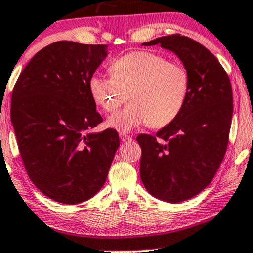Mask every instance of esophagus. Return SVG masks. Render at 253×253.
Masks as SVG:
<instances>
[{
    "instance_id": "obj_1",
    "label": "esophagus",
    "mask_w": 253,
    "mask_h": 253,
    "mask_svg": "<svg viewBox=\"0 0 253 253\" xmlns=\"http://www.w3.org/2000/svg\"><path fill=\"white\" fill-rule=\"evenodd\" d=\"M120 139L124 141V143H127V141L132 140V136L128 134H124V133H120Z\"/></svg>"
}]
</instances>
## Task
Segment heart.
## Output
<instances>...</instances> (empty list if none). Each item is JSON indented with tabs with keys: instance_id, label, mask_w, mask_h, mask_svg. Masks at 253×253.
<instances>
[{
	"instance_id": "b5f03b06",
	"label": "heart",
	"mask_w": 253,
	"mask_h": 253,
	"mask_svg": "<svg viewBox=\"0 0 253 253\" xmlns=\"http://www.w3.org/2000/svg\"><path fill=\"white\" fill-rule=\"evenodd\" d=\"M110 76L92 75L91 97L106 113H114L127 98L129 104L107 121L110 128L127 133L149 124L172 123L187 103L190 74L187 66L152 51H134L110 64Z\"/></svg>"
}]
</instances>
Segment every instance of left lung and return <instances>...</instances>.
<instances>
[{"instance_id":"8db88e82","label":"left lung","mask_w":253,"mask_h":253,"mask_svg":"<svg viewBox=\"0 0 253 253\" xmlns=\"http://www.w3.org/2000/svg\"><path fill=\"white\" fill-rule=\"evenodd\" d=\"M172 51L190 74L187 103L157 134H140V177L147 191L167 202L191 199L211 182L227 150L233 94L227 72L211 52L181 34L144 46Z\"/></svg>"}]
</instances>
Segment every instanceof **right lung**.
Masks as SVG:
<instances>
[{"label":"right lung","mask_w":253,"mask_h":253,"mask_svg":"<svg viewBox=\"0 0 253 253\" xmlns=\"http://www.w3.org/2000/svg\"><path fill=\"white\" fill-rule=\"evenodd\" d=\"M108 45L57 42L21 71L11 94L10 120L22 163L43 195L65 205L103 187L120 140L115 129L90 130L103 121L89 80Z\"/></svg>","instance_id":"right-lung-1"}]
</instances>
